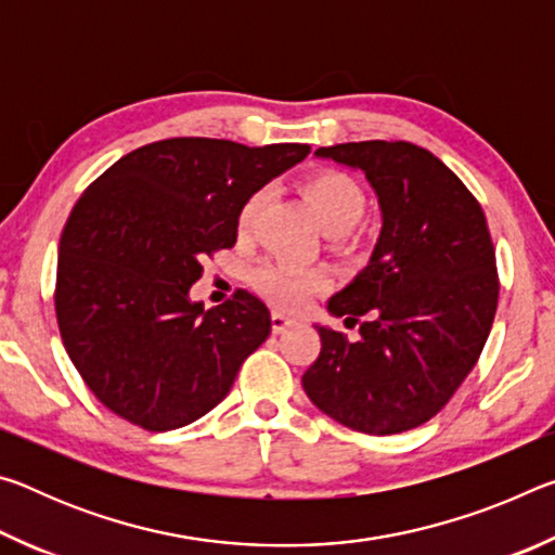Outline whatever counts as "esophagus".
Returning <instances> with one entry per match:
<instances>
[{
    "instance_id": "34e87169",
    "label": "esophagus",
    "mask_w": 555,
    "mask_h": 555,
    "mask_svg": "<svg viewBox=\"0 0 555 555\" xmlns=\"http://www.w3.org/2000/svg\"><path fill=\"white\" fill-rule=\"evenodd\" d=\"M294 323H296V318H291V315H286V313H281V311L271 313V331H274L276 335L284 333L286 327H291Z\"/></svg>"
}]
</instances>
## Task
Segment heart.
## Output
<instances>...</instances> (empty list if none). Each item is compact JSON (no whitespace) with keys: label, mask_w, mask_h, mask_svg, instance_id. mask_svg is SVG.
Masks as SVG:
<instances>
[{"label":"heart","mask_w":555,"mask_h":555,"mask_svg":"<svg viewBox=\"0 0 555 555\" xmlns=\"http://www.w3.org/2000/svg\"><path fill=\"white\" fill-rule=\"evenodd\" d=\"M304 193L311 201L321 228L327 234H333V237L350 232L367 212V193H364V188L343 171H323L308 178ZM261 203H264V193L261 191L251 193L244 201L237 218L240 232L251 230L261 210ZM249 281L261 296L279 308H296L323 286V279L313 274V271L294 267L281 259L261 261V264L251 269Z\"/></svg>","instance_id":"obj_1"}]
</instances>
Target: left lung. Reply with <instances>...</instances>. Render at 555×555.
I'll return each mask as SVG.
<instances>
[{"label": "left lung", "instance_id": "8db88e82", "mask_svg": "<svg viewBox=\"0 0 555 555\" xmlns=\"http://www.w3.org/2000/svg\"><path fill=\"white\" fill-rule=\"evenodd\" d=\"M315 156L364 171L384 224L370 264L327 300L333 315L360 323V337L352 343L315 325L321 354L300 382L337 424L403 434L446 406L492 331L500 276L485 212L416 144L374 139L323 146Z\"/></svg>", "mask_w": 555, "mask_h": 555}]
</instances>
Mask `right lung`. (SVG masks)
<instances>
[{
  "label": "right lung",
  "instance_id": "obj_1",
  "mask_svg": "<svg viewBox=\"0 0 555 555\" xmlns=\"http://www.w3.org/2000/svg\"><path fill=\"white\" fill-rule=\"evenodd\" d=\"M311 154L176 137L121 156L70 210L59 244L55 318L90 391L144 430L193 424L228 397L271 333L249 291L205 311L188 291L205 257L237 242L251 193Z\"/></svg>",
  "mask_w": 555,
  "mask_h": 555
}]
</instances>
